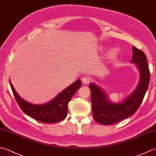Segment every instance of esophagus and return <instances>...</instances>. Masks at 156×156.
<instances>
[{"mask_svg": "<svg viewBox=\"0 0 156 156\" xmlns=\"http://www.w3.org/2000/svg\"><path fill=\"white\" fill-rule=\"evenodd\" d=\"M90 79L89 77H87V76H84V77H82L81 81H82V82H83V83L87 84V83H89Z\"/></svg>", "mask_w": 156, "mask_h": 156, "instance_id": "esophagus-1", "label": "esophagus"}]
</instances>
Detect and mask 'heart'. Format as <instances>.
Segmentation results:
<instances>
[{"label": "heart", "mask_w": 156, "mask_h": 156, "mask_svg": "<svg viewBox=\"0 0 156 156\" xmlns=\"http://www.w3.org/2000/svg\"><path fill=\"white\" fill-rule=\"evenodd\" d=\"M117 55V50L115 48L111 49L107 53V56L108 58H110V59H113V58H115Z\"/></svg>", "instance_id": "obj_1"}]
</instances>
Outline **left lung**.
I'll return each mask as SVG.
<instances>
[{"label": "left lung", "instance_id": "1", "mask_svg": "<svg viewBox=\"0 0 156 156\" xmlns=\"http://www.w3.org/2000/svg\"><path fill=\"white\" fill-rule=\"evenodd\" d=\"M133 51L131 62L136 64L139 70V81L134 92L122 102L119 103L111 102L103 89L94 83L89 84L93 117L99 124L111 125L132 116L141 104L148 89L150 72L145 54L134 46Z\"/></svg>", "mask_w": 156, "mask_h": 156}]
</instances>
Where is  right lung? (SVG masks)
<instances>
[{"label":"right lung","mask_w":156,"mask_h":156,"mask_svg":"<svg viewBox=\"0 0 156 156\" xmlns=\"http://www.w3.org/2000/svg\"><path fill=\"white\" fill-rule=\"evenodd\" d=\"M9 83L17 104L23 113L37 121L49 124L59 122L65 118L68 111L69 102L81 86V81L78 79L62 91L51 101L45 104L36 105L21 98L15 90L10 79Z\"/></svg>","instance_id":"obj_1"}]
</instances>
